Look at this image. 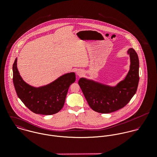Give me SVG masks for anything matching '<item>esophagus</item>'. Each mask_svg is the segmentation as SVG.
Here are the masks:
<instances>
[{"instance_id": "1", "label": "esophagus", "mask_w": 157, "mask_h": 157, "mask_svg": "<svg viewBox=\"0 0 157 157\" xmlns=\"http://www.w3.org/2000/svg\"><path fill=\"white\" fill-rule=\"evenodd\" d=\"M77 74L78 76H82L83 74V71L81 69H78L77 71Z\"/></svg>"}]
</instances>
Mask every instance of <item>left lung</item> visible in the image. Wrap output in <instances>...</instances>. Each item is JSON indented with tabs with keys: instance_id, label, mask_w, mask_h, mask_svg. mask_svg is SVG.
Wrapping results in <instances>:
<instances>
[{
	"instance_id": "8db88e82",
	"label": "left lung",
	"mask_w": 157,
	"mask_h": 157,
	"mask_svg": "<svg viewBox=\"0 0 157 157\" xmlns=\"http://www.w3.org/2000/svg\"><path fill=\"white\" fill-rule=\"evenodd\" d=\"M130 69L123 80L111 86L93 80L80 78L78 85L90 108L95 112L108 113L124 107L136 92L139 82V60L133 48H129Z\"/></svg>"
}]
</instances>
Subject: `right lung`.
Segmentation results:
<instances>
[{
	"mask_svg": "<svg viewBox=\"0 0 157 157\" xmlns=\"http://www.w3.org/2000/svg\"><path fill=\"white\" fill-rule=\"evenodd\" d=\"M17 59L13 66V83L18 97L32 112L37 114L52 115L64 106L67 90L75 81V72L65 74L45 86L34 87L26 83L17 67Z\"/></svg>",
	"mask_w": 157,
	"mask_h": 157,
	"instance_id": "1",
	"label": "right lung"
}]
</instances>
